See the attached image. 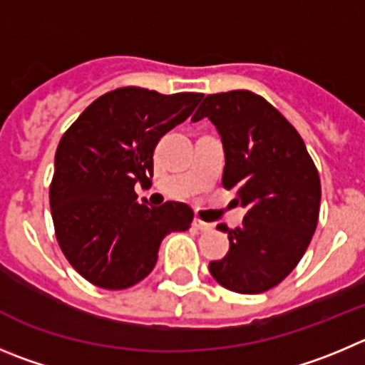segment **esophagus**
I'll return each instance as SVG.
<instances>
[{"label": "esophagus", "instance_id": "esophagus-1", "mask_svg": "<svg viewBox=\"0 0 365 365\" xmlns=\"http://www.w3.org/2000/svg\"><path fill=\"white\" fill-rule=\"evenodd\" d=\"M194 227H196L198 230H202V232H209V230H212V225L205 223V221L198 220V217H194Z\"/></svg>", "mask_w": 365, "mask_h": 365}]
</instances>
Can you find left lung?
Returning a JSON list of instances; mask_svg holds the SVG:
<instances>
[{
	"instance_id": "8db88e82",
	"label": "left lung",
	"mask_w": 365,
	"mask_h": 365,
	"mask_svg": "<svg viewBox=\"0 0 365 365\" xmlns=\"http://www.w3.org/2000/svg\"><path fill=\"white\" fill-rule=\"evenodd\" d=\"M209 118L223 142V187L237 190L247 209L229 234L212 277L236 294L277 286L304 255L319 221L321 180L297 129L270 102L247 90L207 95L192 120Z\"/></svg>"
}]
</instances>
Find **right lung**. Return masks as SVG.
<instances>
[{
	"label": "right lung",
	"mask_w": 365,
	"mask_h": 365,
	"mask_svg": "<svg viewBox=\"0 0 365 365\" xmlns=\"http://www.w3.org/2000/svg\"><path fill=\"white\" fill-rule=\"evenodd\" d=\"M202 97L117 88L91 102L61 138L50 185L53 227L66 259L91 284L124 290L140 282L163 237L190 227L189 205L138 203L135 185L151 182L156 144Z\"/></svg>",
	"instance_id": "right-lung-1"
}]
</instances>
